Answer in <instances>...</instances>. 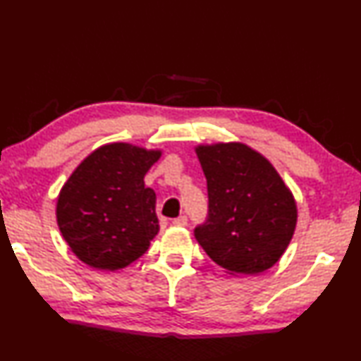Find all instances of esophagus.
Instances as JSON below:
<instances>
[{"instance_id":"esophagus-1","label":"esophagus","mask_w":361,"mask_h":361,"mask_svg":"<svg viewBox=\"0 0 361 361\" xmlns=\"http://www.w3.org/2000/svg\"><path fill=\"white\" fill-rule=\"evenodd\" d=\"M173 224H174L176 226H187V225H188V217H187V216L176 217L174 221H173Z\"/></svg>"}]
</instances>
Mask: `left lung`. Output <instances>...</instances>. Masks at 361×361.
Wrapping results in <instances>:
<instances>
[{"label":"left lung","instance_id":"obj_1","mask_svg":"<svg viewBox=\"0 0 361 361\" xmlns=\"http://www.w3.org/2000/svg\"><path fill=\"white\" fill-rule=\"evenodd\" d=\"M208 216L195 237L219 267L254 276L276 265L297 224L293 192L274 166L240 142L199 145Z\"/></svg>","mask_w":361,"mask_h":361}]
</instances>
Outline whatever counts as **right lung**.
Returning <instances> with one entry per match:
<instances>
[{"mask_svg": "<svg viewBox=\"0 0 361 361\" xmlns=\"http://www.w3.org/2000/svg\"><path fill=\"white\" fill-rule=\"evenodd\" d=\"M161 152L114 142L78 165L61 188L59 231L79 260L96 269L128 267L159 233L156 192L144 176Z\"/></svg>", "mask_w": 361, "mask_h": 361, "instance_id": "obj_1", "label": "right lung"}]
</instances>
